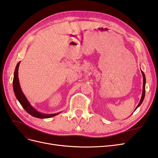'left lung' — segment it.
<instances>
[{
  "instance_id": "obj_1",
  "label": "left lung",
  "mask_w": 158,
  "mask_h": 158,
  "mask_svg": "<svg viewBox=\"0 0 158 158\" xmlns=\"http://www.w3.org/2000/svg\"><path fill=\"white\" fill-rule=\"evenodd\" d=\"M142 76H143V90H142V98H141V99H140V102L139 103V104L138 105V106L136 107V109L139 107L141 103H142L143 100H144V96H145V84H146V78H145V75H144V73H143V71H142Z\"/></svg>"
}]
</instances>
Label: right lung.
Wrapping results in <instances>:
<instances>
[{
  "mask_svg": "<svg viewBox=\"0 0 158 158\" xmlns=\"http://www.w3.org/2000/svg\"><path fill=\"white\" fill-rule=\"evenodd\" d=\"M19 65H20V62H19V63L17 64L15 71H14V79H13V89H14V94H15L16 97L19 101V102H20V103L21 104L22 107L28 113L31 114V116L37 117V118H50V117L56 115V114H58L59 113L52 114H43V113H39L38 111H37L34 108H33L31 107L30 103L28 102V101L27 100L26 96L23 95L22 91L21 89V88L20 86V83H19V80H18Z\"/></svg>",
  "mask_w": 158,
  "mask_h": 158,
  "instance_id": "add662e5",
  "label": "right lung"
}]
</instances>
